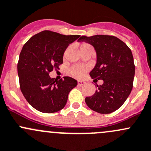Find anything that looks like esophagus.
Here are the masks:
<instances>
[{
	"mask_svg": "<svg viewBox=\"0 0 151 151\" xmlns=\"http://www.w3.org/2000/svg\"><path fill=\"white\" fill-rule=\"evenodd\" d=\"M85 84H86V82L83 81H78V86H81Z\"/></svg>",
	"mask_w": 151,
	"mask_h": 151,
	"instance_id": "1",
	"label": "esophagus"
}]
</instances>
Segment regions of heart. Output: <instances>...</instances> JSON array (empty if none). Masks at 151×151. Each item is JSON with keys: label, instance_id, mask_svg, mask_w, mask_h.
<instances>
[{"label": "heart", "instance_id": "1", "mask_svg": "<svg viewBox=\"0 0 151 151\" xmlns=\"http://www.w3.org/2000/svg\"><path fill=\"white\" fill-rule=\"evenodd\" d=\"M86 43H83L81 47L84 46H87ZM88 70V68L84 65H75L70 70V73L76 78H81L84 76L86 71Z\"/></svg>", "mask_w": 151, "mask_h": 151}]
</instances>
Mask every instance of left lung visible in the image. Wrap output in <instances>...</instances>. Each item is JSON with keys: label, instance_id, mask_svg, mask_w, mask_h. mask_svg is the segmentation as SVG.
Instances as JSON below:
<instances>
[{"label": "left lung", "instance_id": "obj_1", "mask_svg": "<svg viewBox=\"0 0 151 151\" xmlns=\"http://www.w3.org/2000/svg\"><path fill=\"white\" fill-rule=\"evenodd\" d=\"M78 41L92 45L97 53V63L89 75L103 84L97 85L94 95L86 97L87 106L102 114L113 113L124 103L133 87L135 66L131 49L113 35L81 36Z\"/></svg>", "mask_w": 151, "mask_h": 151}]
</instances>
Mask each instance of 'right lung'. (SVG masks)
I'll return each mask as SVG.
<instances>
[{"label":"right lung","mask_w":151,"mask_h":151,"mask_svg":"<svg viewBox=\"0 0 151 151\" xmlns=\"http://www.w3.org/2000/svg\"><path fill=\"white\" fill-rule=\"evenodd\" d=\"M79 37L44 30L23 46L17 64L20 89L29 105L38 111H60L66 105L70 91L77 86L73 78L65 76L57 81L49 73L63 64L65 51Z\"/></svg>","instance_id":"add662e5"}]
</instances>
